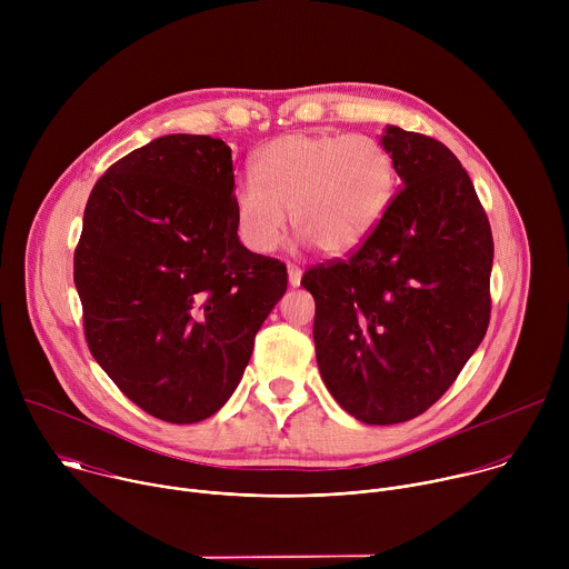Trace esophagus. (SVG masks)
I'll return each mask as SVG.
<instances>
[{
	"label": "esophagus",
	"instance_id": "1",
	"mask_svg": "<svg viewBox=\"0 0 569 569\" xmlns=\"http://www.w3.org/2000/svg\"><path fill=\"white\" fill-rule=\"evenodd\" d=\"M288 281H290L292 288H297L301 283V270L297 266H292V263L288 266Z\"/></svg>",
	"mask_w": 569,
	"mask_h": 569
}]
</instances>
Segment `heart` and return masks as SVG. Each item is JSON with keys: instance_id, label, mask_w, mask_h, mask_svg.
Returning <instances> with one entry per match:
<instances>
[{"instance_id": "obj_1", "label": "heart", "mask_w": 569, "mask_h": 569, "mask_svg": "<svg viewBox=\"0 0 569 569\" xmlns=\"http://www.w3.org/2000/svg\"><path fill=\"white\" fill-rule=\"evenodd\" d=\"M254 178L233 184L238 236L257 254L274 252L288 213L301 240L327 257L362 248L385 220L398 184L391 152L369 134L295 132L266 143Z\"/></svg>"}]
</instances>
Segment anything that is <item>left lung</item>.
<instances>
[{"label":"left lung","mask_w":569,"mask_h":569,"mask_svg":"<svg viewBox=\"0 0 569 569\" xmlns=\"http://www.w3.org/2000/svg\"><path fill=\"white\" fill-rule=\"evenodd\" d=\"M398 193L347 261L308 270L317 367L367 426L423 415L481 345L491 317L493 236L459 159L437 139L387 126Z\"/></svg>","instance_id":"left-lung-1"}]
</instances>
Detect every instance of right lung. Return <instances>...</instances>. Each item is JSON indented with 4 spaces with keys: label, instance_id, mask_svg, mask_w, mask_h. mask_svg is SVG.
<instances>
[{
    "label": "right lung",
    "instance_id": "obj_1",
    "mask_svg": "<svg viewBox=\"0 0 569 569\" xmlns=\"http://www.w3.org/2000/svg\"><path fill=\"white\" fill-rule=\"evenodd\" d=\"M231 148L164 134L94 184L73 254L94 360L148 415L198 423L238 387L288 286L250 252L233 216Z\"/></svg>",
    "mask_w": 569,
    "mask_h": 569
}]
</instances>
